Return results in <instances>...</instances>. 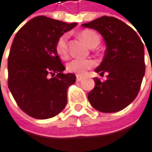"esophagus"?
<instances>
[{
  "label": "esophagus",
  "instance_id": "esophagus-1",
  "mask_svg": "<svg viewBox=\"0 0 152 152\" xmlns=\"http://www.w3.org/2000/svg\"><path fill=\"white\" fill-rule=\"evenodd\" d=\"M82 79H83V77H82V75H77V82L81 81Z\"/></svg>",
  "mask_w": 152,
  "mask_h": 152
}]
</instances>
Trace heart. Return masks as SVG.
Segmentation results:
<instances>
[{"label":"heart","instance_id":"obj_1","mask_svg":"<svg viewBox=\"0 0 152 152\" xmlns=\"http://www.w3.org/2000/svg\"><path fill=\"white\" fill-rule=\"evenodd\" d=\"M80 38L91 48L97 46L100 42V38L98 34L94 30L86 29L80 33ZM56 51L58 55L62 58H66L68 56V48H67V36L62 35L56 43ZM94 62L90 59H83V58H75L71 60L66 68L69 72L75 73L77 75H84L88 69L93 67Z\"/></svg>","mask_w":152,"mask_h":152}]
</instances>
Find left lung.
Returning <instances> with one entry per match:
<instances>
[{
    "mask_svg": "<svg viewBox=\"0 0 152 152\" xmlns=\"http://www.w3.org/2000/svg\"><path fill=\"white\" fill-rule=\"evenodd\" d=\"M82 26L97 30L106 44L105 55L95 72L107 73V79L94 78L95 86L88 93V101L102 113L121 111L140 91L145 74L143 43L130 26L113 17L104 16Z\"/></svg>",
    "mask_w": 152,
    "mask_h": 152,
    "instance_id": "left-lung-1",
    "label": "left lung"
}]
</instances>
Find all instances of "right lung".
Listing matches in <instances>:
<instances>
[{"mask_svg":"<svg viewBox=\"0 0 152 152\" xmlns=\"http://www.w3.org/2000/svg\"><path fill=\"white\" fill-rule=\"evenodd\" d=\"M77 23H66L45 16L28 21L14 37L8 58V86L20 108L36 119H48L66 105L68 86L74 74L56 51L58 39Z\"/></svg>","mask_w":152,"mask_h":152,"instance_id":"add662e5","label":"right lung"}]
</instances>
